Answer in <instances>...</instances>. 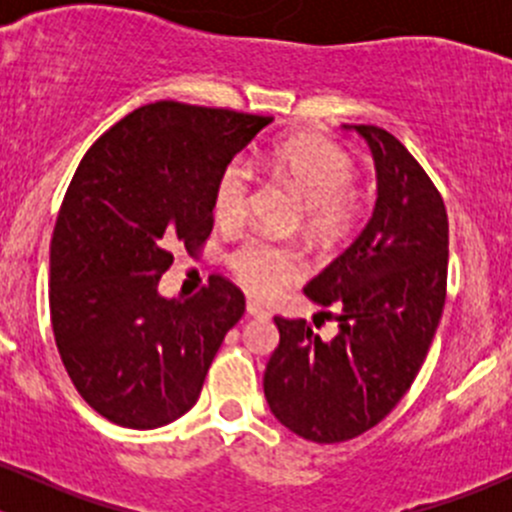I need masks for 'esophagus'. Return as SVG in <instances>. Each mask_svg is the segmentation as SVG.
Segmentation results:
<instances>
[{"instance_id": "1", "label": "esophagus", "mask_w": 512, "mask_h": 512, "mask_svg": "<svg viewBox=\"0 0 512 512\" xmlns=\"http://www.w3.org/2000/svg\"><path fill=\"white\" fill-rule=\"evenodd\" d=\"M247 314H250V317H267V309L250 299V302H247Z\"/></svg>"}]
</instances>
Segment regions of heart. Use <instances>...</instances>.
Returning <instances> with one entry per match:
<instances>
[{"label":"heart","instance_id":"1","mask_svg":"<svg viewBox=\"0 0 512 512\" xmlns=\"http://www.w3.org/2000/svg\"><path fill=\"white\" fill-rule=\"evenodd\" d=\"M267 168L292 185L304 200V220L317 237H337L354 225L361 200L352 188L354 158L329 138L299 133L275 146ZM250 168L242 160L225 165L215 183L213 213L220 223L235 225L250 205ZM232 270L252 294L270 297L287 282L302 275V257L292 247L267 240H247L232 255Z\"/></svg>","mask_w":512,"mask_h":512}]
</instances>
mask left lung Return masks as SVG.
Returning a JSON list of instances; mask_svg holds the SVG:
<instances>
[{
	"mask_svg": "<svg viewBox=\"0 0 512 512\" xmlns=\"http://www.w3.org/2000/svg\"><path fill=\"white\" fill-rule=\"evenodd\" d=\"M344 131L369 143L376 203L352 245L304 285L314 304L339 309V332L322 339L304 319L275 317L280 344L262 379L272 416L314 443L361 436L399 404L446 302L448 215L436 185L384 128Z\"/></svg>",
	"mask_w": 512,
	"mask_h": 512,
	"instance_id": "left-lung-1",
	"label": "left lung"
}]
</instances>
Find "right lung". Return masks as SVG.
Listing matches in <instances>:
<instances>
[{
    "instance_id": "1",
    "label": "right lung",
    "mask_w": 512,
    "mask_h": 512,
    "mask_svg": "<svg viewBox=\"0 0 512 512\" xmlns=\"http://www.w3.org/2000/svg\"><path fill=\"white\" fill-rule=\"evenodd\" d=\"M270 116L158 101L89 148L56 218L49 307L56 347L91 409L128 428L190 411L245 297L225 277L190 299L158 292L175 245L213 230V193Z\"/></svg>"
}]
</instances>
